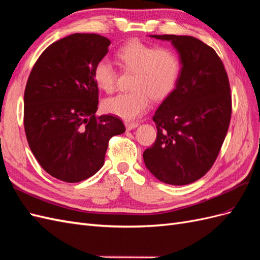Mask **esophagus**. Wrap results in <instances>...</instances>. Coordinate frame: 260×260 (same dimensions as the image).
<instances>
[{"instance_id":"esophagus-1","label":"esophagus","mask_w":260,"mask_h":260,"mask_svg":"<svg viewBox=\"0 0 260 260\" xmlns=\"http://www.w3.org/2000/svg\"><path fill=\"white\" fill-rule=\"evenodd\" d=\"M137 126H138V123H136V122H125V127L127 131L134 129L137 127Z\"/></svg>"}]
</instances>
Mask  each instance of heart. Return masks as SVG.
I'll return each instance as SVG.
<instances>
[{"mask_svg": "<svg viewBox=\"0 0 260 260\" xmlns=\"http://www.w3.org/2000/svg\"><path fill=\"white\" fill-rule=\"evenodd\" d=\"M126 69L135 71L131 92L104 100L103 109L123 119L142 116L149 109L151 99L160 101L174 91L181 72V62L174 51L142 42H132L118 51ZM98 88L111 93L115 89L116 70L108 58L98 61L93 70Z\"/></svg>", "mask_w": 260, "mask_h": 260, "instance_id": "heart-1", "label": "heart"}]
</instances>
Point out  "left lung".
<instances>
[{"instance_id":"obj_1","label":"left lung","mask_w":260,"mask_h":260,"mask_svg":"<svg viewBox=\"0 0 260 260\" xmlns=\"http://www.w3.org/2000/svg\"><path fill=\"white\" fill-rule=\"evenodd\" d=\"M150 37L171 43L181 72L175 90L152 117L157 138L144 151V162L159 181L189 184L210 170L228 133L232 114L229 77L215 50L200 39Z\"/></svg>"}]
</instances>
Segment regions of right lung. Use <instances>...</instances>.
<instances>
[{
	"instance_id": "right-lung-1",
	"label": "right lung",
	"mask_w": 260,
	"mask_h": 260,
	"mask_svg": "<svg viewBox=\"0 0 260 260\" xmlns=\"http://www.w3.org/2000/svg\"><path fill=\"white\" fill-rule=\"evenodd\" d=\"M111 42L72 34L51 44L32 67L24 93V127L43 169L64 182H80L102 168L112 136L125 132L116 116L96 117L93 70Z\"/></svg>"
}]
</instances>
